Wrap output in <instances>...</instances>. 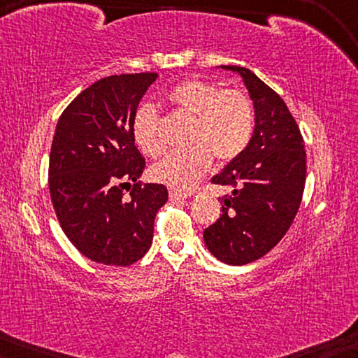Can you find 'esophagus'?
<instances>
[{
    "label": "esophagus",
    "mask_w": 358,
    "mask_h": 358,
    "mask_svg": "<svg viewBox=\"0 0 358 358\" xmlns=\"http://www.w3.org/2000/svg\"><path fill=\"white\" fill-rule=\"evenodd\" d=\"M189 194H184V192H179V190H169V200H173V202H179V200H184L187 199Z\"/></svg>",
    "instance_id": "obj_1"
}]
</instances>
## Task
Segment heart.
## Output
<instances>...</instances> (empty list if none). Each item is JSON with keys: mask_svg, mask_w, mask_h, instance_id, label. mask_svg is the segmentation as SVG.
Instances as JSON below:
<instances>
[{"mask_svg": "<svg viewBox=\"0 0 358 358\" xmlns=\"http://www.w3.org/2000/svg\"><path fill=\"white\" fill-rule=\"evenodd\" d=\"M168 102L178 114L192 119L187 131V150L176 151L151 168V178L169 189L187 192L202 179L212 164L238 158L248 148L254 131V106L241 90L208 80H187L174 86ZM131 135L138 148L148 156H161L166 143L161 135V119L153 106L135 110Z\"/></svg>", "mask_w": 358, "mask_h": 358, "instance_id": "obj_1", "label": "heart"}]
</instances>
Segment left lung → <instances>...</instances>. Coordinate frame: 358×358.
<instances>
[{"label": "left lung", "mask_w": 358, "mask_h": 358, "mask_svg": "<svg viewBox=\"0 0 358 358\" xmlns=\"http://www.w3.org/2000/svg\"><path fill=\"white\" fill-rule=\"evenodd\" d=\"M243 76L256 110L248 148L212 184L231 189L222 215L205 228L208 251L224 264L244 266L266 256L292 227L306 180V151L292 112L251 70L227 65Z\"/></svg>", "instance_id": "left-lung-1"}]
</instances>
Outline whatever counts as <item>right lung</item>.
Returning <instances> with one entry per match:
<instances>
[{
  "mask_svg": "<svg viewBox=\"0 0 358 358\" xmlns=\"http://www.w3.org/2000/svg\"><path fill=\"white\" fill-rule=\"evenodd\" d=\"M156 78L151 71L102 78L58 119L48 163L52 203L73 246L97 264L140 261L168 202L166 185L138 180L146 163L131 135L136 107Z\"/></svg>",
  "mask_w": 358,
  "mask_h": 358,
  "instance_id": "right-lung-1",
  "label": "right lung"
}]
</instances>
